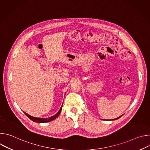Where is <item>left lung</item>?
<instances>
[{
  "label": "left lung",
  "mask_w": 150,
  "mask_h": 150,
  "mask_svg": "<svg viewBox=\"0 0 150 150\" xmlns=\"http://www.w3.org/2000/svg\"><path fill=\"white\" fill-rule=\"evenodd\" d=\"M121 116H119V117H117V118H116V119H113V120H116V119H119V118H120Z\"/></svg>",
  "instance_id": "left-lung-1"
}]
</instances>
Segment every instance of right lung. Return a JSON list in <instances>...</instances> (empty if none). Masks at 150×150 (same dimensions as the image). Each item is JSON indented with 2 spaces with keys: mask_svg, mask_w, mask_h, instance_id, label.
Masks as SVG:
<instances>
[{
  "mask_svg": "<svg viewBox=\"0 0 150 150\" xmlns=\"http://www.w3.org/2000/svg\"><path fill=\"white\" fill-rule=\"evenodd\" d=\"M63 105V104H62ZM62 105L61 106V108L60 109V110H59V112L54 116L50 117H48V118H39V117H33V116H31L30 115H29L28 114L25 113L24 112V113L27 115V116L30 119H31V120H33V122H38V123H46V122H50V121H52L54 119H55L59 115V114L61 112V110H62Z\"/></svg>",
  "mask_w": 150,
  "mask_h": 150,
  "instance_id": "right-lung-1",
  "label": "right lung"
}]
</instances>
